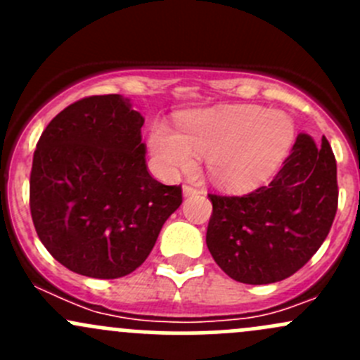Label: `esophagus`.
Returning a JSON list of instances; mask_svg holds the SVG:
<instances>
[{
    "mask_svg": "<svg viewBox=\"0 0 360 360\" xmlns=\"http://www.w3.org/2000/svg\"><path fill=\"white\" fill-rule=\"evenodd\" d=\"M198 188H195V186H191V184H184L183 186V193H184V197H190V195H195V193H198Z\"/></svg>",
    "mask_w": 360,
    "mask_h": 360,
    "instance_id": "esophagus-1",
    "label": "esophagus"
}]
</instances>
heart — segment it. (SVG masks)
Wrapping results in <instances>:
<instances>
[{
    "mask_svg": "<svg viewBox=\"0 0 360 360\" xmlns=\"http://www.w3.org/2000/svg\"><path fill=\"white\" fill-rule=\"evenodd\" d=\"M292 141L294 125L288 116L238 104L184 112L177 130L157 122L151 127L150 150L165 176L191 170L202 155L214 181L250 186L274 174Z\"/></svg>",
    "mask_w": 360,
    "mask_h": 360,
    "instance_id": "obj_1",
    "label": "heart"
}]
</instances>
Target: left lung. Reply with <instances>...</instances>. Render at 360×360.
<instances>
[{
	"mask_svg": "<svg viewBox=\"0 0 360 360\" xmlns=\"http://www.w3.org/2000/svg\"><path fill=\"white\" fill-rule=\"evenodd\" d=\"M207 248L242 284H274L296 274L328 237L338 210L336 158L328 139L296 137L274 179L249 193H209Z\"/></svg>",
	"mask_w": 360,
	"mask_h": 360,
	"instance_id": "8db88e82",
	"label": "left lung"
}]
</instances>
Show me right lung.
Segmentation results:
<instances>
[{
  "instance_id": "right-lung-1",
  "label": "right lung",
  "mask_w": 360,
  "mask_h": 360,
  "mask_svg": "<svg viewBox=\"0 0 360 360\" xmlns=\"http://www.w3.org/2000/svg\"><path fill=\"white\" fill-rule=\"evenodd\" d=\"M144 118L118 94L69 104L36 144L29 207L46 250L71 271L118 278L146 261L181 186L153 179Z\"/></svg>"
}]
</instances>
